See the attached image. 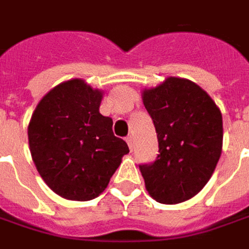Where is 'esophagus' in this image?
<instances>
[{"instance_id": "34e87169", "label": "esophagus", "mask_w": 249, "mask_h": 249, "mask_svg": "<svg viewBox=\"0 0 249 249\" xmlns=\"http://www.w3.org/2000/svg\"><path fill=\"white\" fill-rule=\"evenodd\" d=\"M125 140H126V142H128V146H129V149L132 151V149H133V137H132V136H128V137H126Z\"/></svg>"}]
</instances>
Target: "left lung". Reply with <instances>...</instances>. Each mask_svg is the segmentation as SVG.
<instances>
[{
	"mask_svg": "<svg viewBox=\"0 0 249 249\" xmlns=\"http://www.w3.org/2000/svg\"><path fill=\"white\" fill-rule=\"evenodd\" d=\"M153 120L159 155L140 172L148 193L161 204H178L197 195L208 183L223 148V117L197 84L168 77L142 92Z\"/></svg>",
	"mask_w": 249,
	"mask_h": 249,
	"instance_id": "8db88e82",
	"label": "left lung"
}]
</instances>
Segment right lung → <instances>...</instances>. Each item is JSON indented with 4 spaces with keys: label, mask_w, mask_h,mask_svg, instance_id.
Instances as JSON below:
<instances>
[{
    "label": "right lung",
    "mask_w": 249,
    "mask_h": 249,
    "mask_svg": "<svg viewBox=\"0 0 249 249\" xmlns=\"http://www.w3.org/2000/svg\"><path fill=\"white\" fill-rule=\"evenodd\" d=\"M101 100V90L73 78L46 93L32 114V159L46 185L68 200L97 197L129 153L112 119L100 113Z\"/></svg>",
    "instance_id": "right-lung-1"
}]
</instances>
